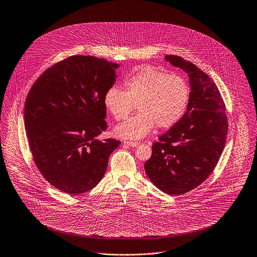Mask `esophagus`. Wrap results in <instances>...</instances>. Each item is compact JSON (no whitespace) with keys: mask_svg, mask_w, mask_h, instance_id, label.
Segmentation results:
<instances>
[{"mask_svg":"<svg viewBox=\"0 0 257 257\" xmlns=\"http://www.w3.org/2000/svg\"><path fill=\"white\" fill-rule=\"evenodd\" d=\"M124 144L127 145V146H130V147H136L138 146V142H133V141H124Z\"/></svg>","mask_w":257,"mask_h":257,"instance_id":"esophagus-1","label":"esophagus"}]
</instances>
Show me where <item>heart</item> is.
Returning <instances> with one entry per match:
<instances>
[{
  "mask_svg": "<svg viewBox=\"0 0 257 257\" xmlns=\"http://www.w3.org/2000/svg\"><path fill=\"white\" fill-rule=\"evenodd\" d=\"M123 87L124 91L109 87L103 104L118 121L126 119L136 105L139 113L115 128V134L125 139H141L155 125L171 128L182 118L190 99V86L182 76L152 65L135 68L124 78Z\"/></svg>",
  "mask_w": 257,
  "mask_h": 257,
  "instance_id": "b5f03b06",
  "label": "heart"
}]
</instances>
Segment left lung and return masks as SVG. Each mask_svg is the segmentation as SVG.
<instances>
[{"label": "left lung", "mask_w": 257, "mask_h": 257, "mask_svg": "<svg viewBox=\"0 0 257 257\" xmlns=\"http://www.w3.org/2000/svg\"><path fill=\"white\" fill-rule=\"evenodd\" d=\"M165 60L188 74L190 99L183 117L153 144L144 168L162 192L182 195L214 170L226 142L227 117L219 90L206 73L178 55H166Z\"/></svg>", "instance_id": "left-lung-1"}]
</instances>
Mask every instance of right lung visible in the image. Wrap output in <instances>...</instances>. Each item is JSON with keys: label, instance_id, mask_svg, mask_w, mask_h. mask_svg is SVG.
<instances>
[{"label": "right lung", "instance_id": "add662e5", "mask_svg": "<svg viewBox=\"0 0 257 257\" xmlns=\"http://www.w3.org/2000/svg\"><path fill=\"white\" fill-rule=\"evenodd\" d=\"M119 64L73 55L47 69L25 104V128L34 161L57 190L78 195L93 189L120 141L99 140L107 129L105 91Z\"/></svg>", "mask_w": 257, "mask_h": 257}]
</instances>
